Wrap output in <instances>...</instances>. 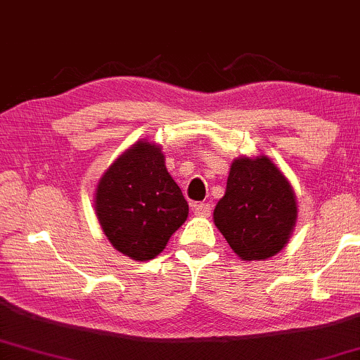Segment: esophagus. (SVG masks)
Segmentation results:
<instances>
[{
  "mask_svg": "<svg viewBox=\"0 0 360 360\" xmlns=\"http://www.w3.org/2000/svg\"><path fill=\"white\" fill-rule=\"evenodd\" d=\"M194 213L198 216H202V218H207V216H211V205L210 202H198V205L193 206Z\"/></svg>",
  "mask_w": 360,
  "mask_h": 360,
  "instance_id": "obj_1",
  "label": "esophagus"
}]
</instances>
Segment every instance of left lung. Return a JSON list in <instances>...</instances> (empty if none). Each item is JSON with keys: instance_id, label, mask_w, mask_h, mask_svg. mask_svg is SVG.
<instances>
[{"instance_id": "obj_1", "label": "left lung", "mask_w": 360, "mask_h": 360, "mask_svg": "<svg viewBox=\"0 0 360 360\" xmlns=\"http://www.w3.org/2000/svg\"><path fill=\"white\" fill-rule=\"evenodd\" d=\"M214 224L241 259H265L287 245L297 219L292 186L270 159H236Z\"/></svg>"}]
</instances>
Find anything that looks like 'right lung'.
Masks as SVG:
<instances>
[{
	"mask_svg": "<svg viewBox=\"0 0 360 360\" xmlns=\"http://www.w3.org/2000/svg\"><path fill=\"white\" fill-rule=\"evenodd\" d=\"M95 211L112 246L146 262L166 248L172 233L188 218L189 207L164 166L161 149L141 141L102 176Z\"/></svg>",
	"mask_w": 360,
	"mask_h": 360,
	"instance_id": "add662e5",
	"label": "right lung"
}]
</instances>
